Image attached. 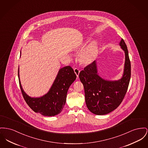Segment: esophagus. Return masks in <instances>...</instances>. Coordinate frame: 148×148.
Instances as JSON below:
<instances>
[{"label":"esophagus","instance_id":"1","mask_svg":"<svg viewBox=\"0 0 148 148\" xmlns=\"http://www.w3.org/2000/svg\"><path fill=\"white\" fill-rule=\"evenodd\" d=\"M74 70L75 73L76 75H77V78H78L79 74V73H80V70L78 68H74Z\"/></svg>","mask_w":148,"mask_h":148}]
</instances>
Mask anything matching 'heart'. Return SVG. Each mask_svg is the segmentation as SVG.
Listing matches in <instances>:
<instances>
[{
    "instance_id": "obj_1",
    "label": "heart",
    "mask_w": 148,
    "mask_h": 148,
    "mask_svg": "<svg viewBox=\"0 0 148 148\" xmlns=\"http://www.w3.org/2000/svg\"><path fill=\"white\" fill-rule=\"evenodd\" d=\"M98 50V45L96 42H90L81 52L80 55V61L86 64H90L96 58Z\"/></svg>"
}]
</instances>
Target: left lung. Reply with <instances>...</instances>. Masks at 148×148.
I'll use <instances>...</instances> for the list:
<instances>
[{
  "label": "left lung",
  "instance_id": "obj_1",
  "mask_svg": "<svg viewBox=\"0 0 148 148\" xmlns=\"http://www.w3.org/2000/svg\"><path fill=\"white\" fill-rule=\"evenodd\" d=\"M125 55L122 77L118 80L102 78L98 73L96 61L82 70L79 77L83 83L87 108L97 115L109 113L121 104L129 87L131 78V64L127 47L122 38L119 43Z\"/></svg>",
  "mask_w": 148,
  "mask_h": 148
}]
</instances>
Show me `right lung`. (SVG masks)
Segmentation results:
<instances>
[{
	"mask_svg": "<svg viewBox=\"0 0 148 148\" xmlns=\"http://www.w3.org/2000/svg\"><path fill=\"white\" fill-rule=\"evenodd\" d=\"M18 73L20 88L27 104L35 112L45 116H54L61 112L66 103L69 88L77 78L70 66L61 68L49 92L42 97L35 98L31 97L25 93L21 86L19 68Z\"/></svg>",
	"mask_w": 148,
	"mask_h": 148,
	"instance_id": "1",
	"label": "right lung"
}]
</instances>
